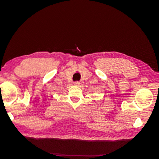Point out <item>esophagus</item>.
Returning a JSON list of instances; mask_svg holds the SVG:
<instances>
[{"mask_svg":"<svg viewBox=\"0 0 159 159\" xmlns=\"http://www.w3.org/2000/svg\"><path fill=\"white\" fill-rule=\"evenodd\" d=\"M80 84H81L79 82V81H75V82L74 83V85H75V86H80Z\"/></svg>","mask_w":159,"mask_h":159,"instance_id":"34e87169","label":"esophagus"}]
</instances>
